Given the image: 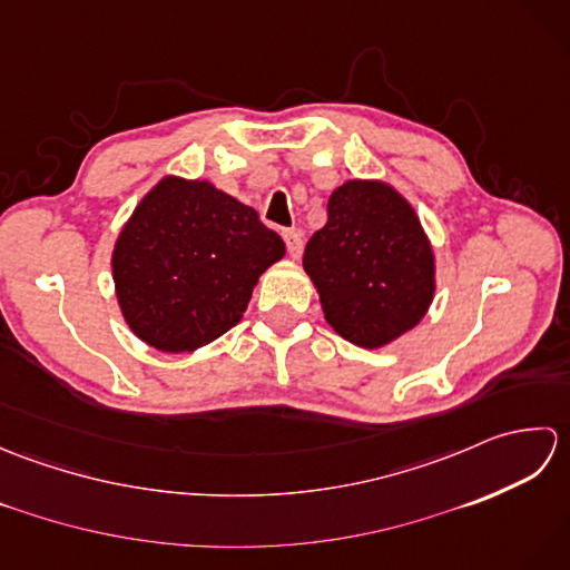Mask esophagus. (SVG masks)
<instances>
[{
  "instance_id": "esophagus-1",
  "label": "esophagus",
  "mask_w": 570,
  "mask_h": 570,
  "mask_svg": "<svg viewBox=\"0 0 570 570\" xmlns=\"http://www.w3.org/2000/svg\"><path fill=\"white\" fill-rule=\"evenodd\" d=\"M284 242L288 247V254H292L294 259H298L301 254H304V239H301L298 229H284Z\"/></svg>"
}]
</instances>
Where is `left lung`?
<instances>
[{
  "mask_svg": "<svg viewBox=\"0 0 570 570\" xmlns=\"http://www.w3.org/2000/svg\"><path fill=\"white\" fill-rule=\"evenodd\" d=\"M304 269L331 328L377 350L414 331L435 296V254L416 210L380 178L333 190L328 223L308 239Z\"/></svg>",
  "mask_w": 570,
  "mask_h": 570,
  "instance_id": "left-lung-1",
  "label": "left lung"
}]
</instances>
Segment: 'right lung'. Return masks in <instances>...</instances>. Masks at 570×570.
Segmentation results:
<instances>
[{
    "mask_svg": "<svg viewBox=\"0 0 570 570\" xmlns=\"http://www.w3.org/2000/svg\"><path fill=\"white\" fill-rule=\"evenodd\" d=\"M284 254L249 205L210 180L164 176L115 239V296L141 343L196 353L242 321L259 276Z\"/></svg>",
    "mask_w": 570,
    "mask_h": 570,
    "instance_id": "right-lung-1",
    "label": "right lung"
}]
</instances>
